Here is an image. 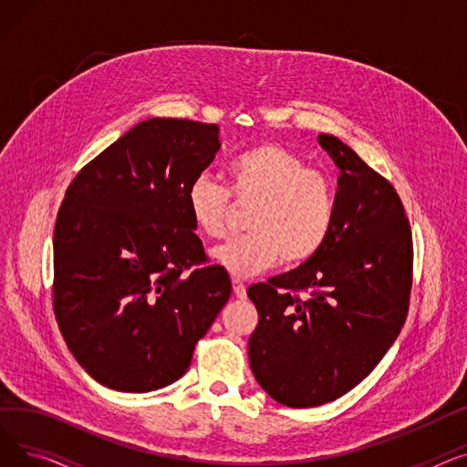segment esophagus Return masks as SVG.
<instances>
[{
    "label": "esophagus",
    "instance_id": "34e87169",
    "mask_svg": "<svg viewBox=\"0 0 467 467\" xmlns=\"http://www.w3.org/2000/svg\"><path fill=\"white\" fill-rule=\"evenodd\" d=\"M233 289H234V296H236L238 299H246V285H244L242 282L234 280V282H233Z\"/></svg>",
    "mask_w": 467,
    "mask_h": 467
}]
</instances>
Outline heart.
Returning a JSON list of instances; mask_svg holds the SVG:
<instances>
[{"instance_id": "1", "label": "heart", "mask_w": 467, "mask_h": 467, "mask_svg": "<svg viewBox=\"0 0 467 467\" xmlns=\"http://www.w3.org/2000/svg\"><path fill=\"white\" fill-rule=\"evenodd\" d=\"M231 191L208 174L187 187L194 227L210 238L227 231L231 192L236 202H255L248 234L221 244L212 257L234 278H248L280 261L287 266L312 259L324 248L335 215V191L326 174L280 143H259L229 164Z\"/></svg>"}]
</instances>
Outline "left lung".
<instances>
[{
    "label": "left lung",
    "mask_w": 467,
    "mask_h": 467,
    "mask_svg": "<svg viewBox=\"0 0 467 467\" xmlns=\"http://www.w3.org/2000/svg\"><path fill=\"white\" fill-rule=\"evenodd\" d=\"M317 141L340 171L324 248L248 287L259 312L254 377L296 409L335 401L375 369L405 324L412 285L410 225L394 185L338 138Z\"/></svg>",
    "instance_id": "8db88e82"
}]
</instances>
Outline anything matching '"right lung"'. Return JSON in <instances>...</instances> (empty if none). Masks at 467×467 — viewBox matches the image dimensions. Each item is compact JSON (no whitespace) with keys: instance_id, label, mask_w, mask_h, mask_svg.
Masks as SVG:
<instances>
[{"instance_id":"add662e5","label":"right lung","mask_w":467,"mask_h":467,"mask_svg":"<svg viewBox=\"0 0 467 467\" xmlns=\"http://www.w3.org/2000/svg\"><path fill=\"white\" fill-rule=\"evenodd\" d=\"M217 134L189 119L141 120L66 191L53 238L55 316L73 358L111 389L141 394L182 379L231 297L185 201L219 151Z\"/></svg>"}]
</instances>
